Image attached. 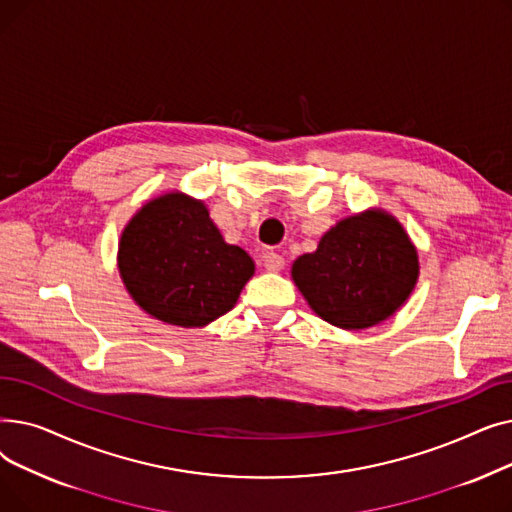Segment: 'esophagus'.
Segmentation results:
<instances>
[{"label": "esophagus", "mask_w": 512, "mask_h": 512, "mask_svg": "<svg viewBox=\"0 0 512 512\" xmlns=\"http://www.w3.org/2000/svg\"><path fill=\"white\" fill-rule=\"evenodd\" d=\"M284 257L282 255H278V253H265L263 255V267H265V270L267 272H280L282 270V267H284Z\"/></svg>", "instance_id": "1"}]
</instances>
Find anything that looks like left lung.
<instances>
[{
  "mask_svg": "<svg viewBox=\"0 0 512 512\" xmlns=\"http://www.w3.org/2000/svg\"><path fill=\"white\" fill-rule=\"evenodd\" d=\"M419 278L417 249L384 209L340 220L317 251L292 263V280L309 307L342 330H365L394 315Z\"/></svg>",
  "mask_w": 512,
  "mask_h": 512,
  "instance_id": "8db88e82",
  "label": "left lung"
}]
</instances>
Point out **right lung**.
Listing matches in <instances>:
<instances>
[{
  "label": "right lung",
  "mask_w": 512,
  "mask_h": 512,
  "mask_svg": "<svg viewBox=\"0 0 512 512\" xmlns=\"http://www.w3.org/2000/svg\"><path fill=\"white\" fill-rule=\"evenodd\" d=\"M118 270L151 317L203 328L236 305L255 263L222 238L203 201L172 191L132 215L120 238Z\"/></svg>",
  "instance_id": "add662e5"
}]
</instances>
